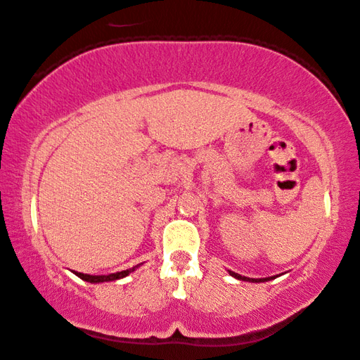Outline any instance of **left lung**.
<instances>
[{"mask_svg": "<svg viewBox=\"0 0 360 360\" xmlns=\"http://www.w3.org/2000/svg\"><path fill=\"white\" fill-rule=\"evenodd\" d=\"M229 274H231L232 277L238 278V280H243V281H252V283H262V281H269V280L275 278V277H267V278H248V277H243V275L236 274V272H232V271H229Z\"/></svg>", "mask_w": 360, "mask_h": 360, "instance_id": "obj_1", "label": "left lung"}]
</instances>
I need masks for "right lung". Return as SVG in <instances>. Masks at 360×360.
Listing matches in <instances>:
<instances>
[{
    "label": "right lung",
    "instance_id": "add662e5",
    "mask_svg": "<svg viewBox=\"0 0 360 360\" xmlns=\"http://www.w3.org/2000/svg\"><path fill=\"white\" fill-rule=\"evenodd\" d=\"M136 267H139V264L131 267V269H127V271H120L116 274H110V275H89V274H82V272H75L74 274L77 275L79 278L89 281V283H103V281H114V280H119V278H124L127 277L128 274H131L133 271H136Z\"/></svg>",
    "mask_w": 360,
    "mask_h": 360
}]
</instances>
